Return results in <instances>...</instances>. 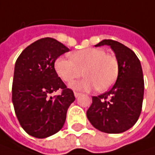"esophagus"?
<instances>
[{"mask_svg":"<svg viewBox=\"0 0 155 155\" xmlns=\"http://www.w3.org/2000/svg\"><path fill=\"white\" fill-rule=\"evenodd\" d=\"M81 95V93H79V92H74V96L77 98V97H79V96Z\"/></svg>","mask_w":155,"mask_h":155,"instance_id":"1","label":"esophagus"}]
</instances>
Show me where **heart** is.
Instances as JSON below:
<instances>
[{
	"mask_svg": "<svg viewBox=\"0 0 155 155\" xmlns=\"http://www.w3.org/2000/svg\"><path fill=\"white\" fill-rule=\"evenodd\" d=\"M54 68L59 77L70 83L82 74L85 77L73 82L70 87L81 91H89L96 87L100 92L108 90L118 74L116 57L107 54L100 48H86L70 54V59L59 57L55 60Z\"/></svg>",
	"mask_w": 155,
	"mask_h": 155,
	"instance_id": "obj_1",
	"label": "heart"
}]
</instances>
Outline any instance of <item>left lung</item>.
I'll use <instances>...</instances> for the list:
<instances>
[{"mask_svg":"<svg viewBox=\"0 0 155 155\" xmlns=\"http://www.w3.org/2000/svg\"><path fill=\"white\" fill-rule=\"evenodd\" d=\"M110 45L118 63V74L113 87L92 97L87 117L97 130L106 133H121L138 121L144 96V78L140 59L123 44L104 39L95 46Z\"/></svg>","mask_w":155,"mask_h":155,"instance_id":"obj_1","label":"left lung"}]
</instances>
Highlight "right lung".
<instances>
[{
	"label": "right lung",
	"mask_w": 155,
	"mask_h": 155,
	"mask_svg": "<svg viewBox=\"0 0 155 155\" xmlns=\"http://www.w3.org/2000/svg\"><path fill=\"white\" fill-rule=\"evenodd\" d=\"M69 49L51 38H45L27 46L15 61L12 102L17 119L29 135L44 139L63 127L68 109L75 100L58 76L55 60ZM59 89V96L50 95Z\"/></svg>",
	"instance_id": "obj_1"
}]
</instances>
